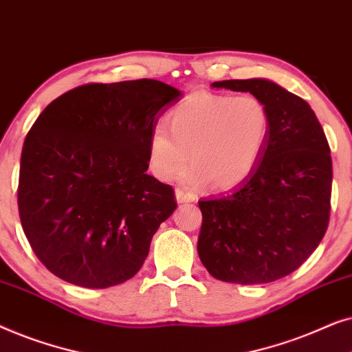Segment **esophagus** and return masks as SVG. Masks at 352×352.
I'll list each match as a JSON object with an SVG mask.
<instances>
[{"mask_svg":"<svg viewBox=\"0 0 352 352\" xmlns=\"http://www.w3.org/2000/svg\"><path fill=\"white\" fill-rule=\"evenodd\" d=\"M194 200H195V197L189 194V192L176 189V201H177V204H189V201H194Z\"/></svg>","mask_w":352,"mask_h":352,"instance_id":"obj_1","label":"esophagus"}]
</instances>
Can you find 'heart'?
Returning a JSON list of instances; mask_svg holds the SVG:
<instances>
[{
	"label": "heart",
	"instance_id": "obj_1",
	"mask_svg": "<svg viewBox=\"0 0 352 352\" xmlns=\"http://www.w3.org/2000/svg\"><path fill=\"white\" fill-rule=\"evenodd\" d=\"M170 128L157 124L148 134L147 158L158 179L170 181L187 165L181 181L210 182L216 190L242 184L261 160L271 134V112L254 94L197 91L170 112Z\"/></svg>",
	"mask_w": 352,
	"mask_h": 352
}]
</instances>
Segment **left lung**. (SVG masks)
I'll return each mask as SVG.
<instances>
[{
  "label": "left lung",
  "mask_w": 352,
  "mask_h": 352,
  "mask_svg": "<svg viewBox=\"0 0 352 352\" xmlns=\"http://www.w3.org/2000/svg\"><path fill=\"white\" fill-rule=\"evenodd\" d=\"M211 86L263 99L271 112V134L242 184L199 201L200 261L223 282H274L296 271L325 235L333 176L329 142L311 105L271 80Z\"/></svg>",
  "instance_id": "1"
}]
</instances>
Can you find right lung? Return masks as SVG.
<instances>
[{"instance_id": "right-lung-1", "label": "right lung", "mask_w": 352, "mask_h": 352, "mask_svg": "<svg viewBox=\"0 0 352 352\" xmlns=\"http://www.w3.org/2000/svg\"><path fill=\"white\" fill-rule=\"evenodd\" d=\"M182 93L158 80L91 83L40 113L23 142L17 204L38 259L62 280L107 288L134 277L176 210L147 175V142Z\"/></svg>"}]
</instances>
